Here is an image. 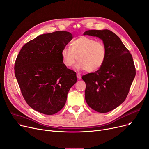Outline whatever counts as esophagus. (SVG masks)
<instances>
[{"mask_svg": "<svg viewBox=\"0 0 149 149\" xmlns=\"http://www.w3.org/2000/svg\"><path fill=\"white\" fill-rule=\"evenodd\" d=\"M77 77L79 79H81V75L80 74H77Z\"/></svg>", "mask_w": 149, "mask_h": 149, "instance_id": "esophagus-1", "label": "esophagus"}]
</instances>
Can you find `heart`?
<instances>
[{
	"instance_id": "1",
	"label": "heart",
	"mask_w": 149,
	"mask_h": 149,
	"mask_svg": "<svg viewBox=\"0 0 149 149\" xmlns=\"http://www.w3.org/2000/svg\"><path fill=\"white\" fill-rule=\"evenodd\" d=\"M61 54L64 65L67 68L73 66L78 60L75 66L77 69L93 72L104 64L107 53L105 44L102 41L81 36L71 42L70 49L64 47Z\"/></svg>"
}]
</instances>
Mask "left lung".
<instances>
[{
  "label": "left lung",
  "instance_id": "obj_1",
  "mask_svg": "<svg viewBox=\"0 0 149 149\" xmlns=\"http://www.w3.org/2000/svg\"><path fill=\"white\" fill-rule=\"evenodd\" d=\"M98 37L107 49L104 64L94 73L82 77L86 83L88 105L101 113L110 111L124 102L134 79L132 55L120 39L109 30H87L83 35Z\"/></svg>",
  "mask_w": 149,
  "mask_h": 149
}]
</instances>
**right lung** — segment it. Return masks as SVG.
<instances>
[{
  "label": "right lung",
  "mask_w": 149,
  "mask_h": 149,
  "mask_svg": "<svg viewBox=\"0 0 149 149\" xmlns=\"http://www.w3.org/2000/svg\"><path fill=\"white\" fill-rule=\"evenodd\" d=\"M72 38L64 31L39 35L25 44L17 56L15 74L22 94L27 104L41 113L60 111L77 82L76 73L64 65L61 54Z\"/></svg>",
  "instance_id": "1"
}]
</instances>
